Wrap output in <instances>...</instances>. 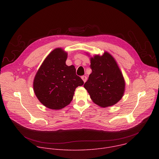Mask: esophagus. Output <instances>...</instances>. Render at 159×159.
Masks as SVG:
<instances>
[{"label": "esophagus", "mask_w": 159, "mask_h": 159, "mask_svg": "<svg viewBox=\"0 0 159 159\" xmlns=\"http://www.w3.org/2000/svg\"><path fill=\"white\" fill-rule=\"evenodd\" d=\"M81 78H82V79L83 80V81H84V82H86V80H87V77H86V76L83 75V76H82V77H81Z\"/></svg>", "instance_id": "34e87169"}]
</instances>
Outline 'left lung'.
Segmentation results:
<instances>
[{
	"label": "left lung",
	"instance_id": "obj_1",
	"mask_svg": "<svg viewBox=\"0 0 159 159\" xmlns=\"http://www.w3.org/2000/svg\"><path fill=\"white\" fill-rule=\"evenodd\" d=\"M90 60L92 73L84 88L99 106L107 107L116 104L125 90V79L116 61L107 52L102 55H95Z\"/></svg>",
	"mask_w": 159,
	"mask_h": 159
}]
</instances>
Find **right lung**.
Here are the masks:
<instances>
[{"label": "right lung", "mask_w": 159, "mask_h": 159, "mask_svg": "<svg viewBox=\"0 0 159 159\" xmlns=\"http://www.w3.org/2000/svg\"><path fill=\"white\" fill-rule=\"evenodd\" d=\"M67 52L61 48L51 52L37 71L33 90L39 102L49 109L59 110L72 101L75 89L84 84L74 65H66Z\"/></svg>", "instance_id": "add662e5"}]
</instances>
